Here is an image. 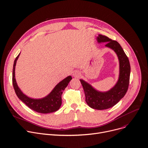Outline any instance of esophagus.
I'll return each instance as SVG.
<instances>
[{
  "instance_id": "34e87169",
  "label": "esophagus",
  "mask_w": 148,
  "mask_h": 148,
  "mask_svg": "<svg viewBox=\"0 0 148 148\" xmlns=\"http://www.w3.org/2000/svg\"><path fill=\"white\" fill-rule=\"evenodd\" d=\"M73 75H74V76H75V77H78V76H79V73H77V72H75V73H73Z\"/></svg>"
}]
</instances>
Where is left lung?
I'll use <instances>...</instances> for the list:
<instances>
[{"mask_svg": "<svg viewBox=\"0 0 148 148\" xmlns=\"http://www.w3.org/2000/svg\"><path fill=\"white\" fill-rule=\"evenodd\" d=\"M97 40L99 43L107 42L105 46L116 53L120 64L119 80L116 85L106 92H98L84 80L80 79V81L84 89L87 104L93 109L103 110L115 105L125 95L129 87L130 66L127 56L117 41L102 35H98Z\"/></svg>", "mask_w": 148, "mask_h": 148, "instance_id": "obj_1", "label": "left lung"}]
</instances>
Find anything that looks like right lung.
<instances>
[{"label": "right lung", "instance_id": "obj_1", "mask_svg": "<svg viewBox=\"0 0 148 148\" xmlns=\"http://www.w3.org/2000/svg\"><path fill=\"white\" fill-rule=\"evenodd\" d=\"M19 55L16 58L14 61L12 73V83L16 95L19 97V99L25 103L29 108L37 112L49 113L57 111L62 105V95L63 91L68 86L69 82L72 79V77L69 76L64 79L55 86L51 93L45 97L40 99H31L22 92L16 84L14 77L15 66Z\"/></svg>", "mask_w": 148, "mask_h": 148}]
</instances>
